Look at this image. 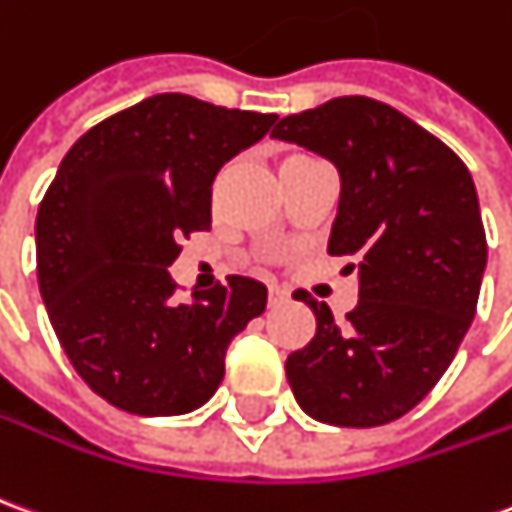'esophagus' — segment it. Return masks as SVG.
<instances>
[{
    "label": "esophagus",
    "instance_id": "esophagus-1",
    "mask_svg": "<svg viewBox=\"0 0 512 512\" xmlns=\"http://www.w3.org/2000/svg\"><path fill=\"white\" fill-rule=\"evenodd\" d=\"M288 302V293L282 288H268V307H282Z\"/></svg>",
    "mask_w": 512,
    "mask_h": 512
}]
</instances>
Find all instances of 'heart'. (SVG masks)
Listing matches in <instances>:
<instances>
[{
  "mask_svg": "<svg viewBox=\"0 0 512 512\" xmlns=\"http://www.w3.org/2000/svg\"><path fill=\"white\" fill-rule=\"evenodd\" d=\"M302 160H310V157L291 155V157H285V160H282V166H291V163H302Z\"/></svg>",
  "mask_w": 512,
  "mask_h": 512,
  "instance_id": "heart-1",
  "label": "heart"
}]
</instances>
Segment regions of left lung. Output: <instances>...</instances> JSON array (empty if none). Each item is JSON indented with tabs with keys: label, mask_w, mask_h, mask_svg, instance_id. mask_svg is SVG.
<instances>
[{
	"label": "left lung",
	"mask_w": 512,
	"mask_h": 512,
	"mask_svg": "<svg viewBox=\"0 0 512 512\" xmlns=\"http://www.w3.org/2000/svg\"><path fill=\"white\" fill-rule=\"evenodd\" d=\"M271 135L338 169L327 252L360 277L343 324L299 296L316 335L285 360L293 396L335 427L396 421L435 388L477 313L488 244L474 180L441 138L368 96L285 116Z\"/></svg>",
	"instance_id": "1"
}]
</instances>
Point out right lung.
Instances as JSON below:
<instances>
[{"instance_id": "right-lung-1", "label": "right lung", "mask_w": 512, "mask_h": 512, "mask_svg": "<svg viewBox=\"0 0 512 512\" xmlns=\"http://www.w3.org/2000/svg\"><path fill=\"white\" fill-rule=\"evenodd\" d=\"M274 113L157 94L82 135L35 219L38 288L71 366L135 416H180L224 380L232 338L266 310V285H227L174 302L182 238L210 230L219 169L260 141Z\"/></svg>"}]
</instances>
